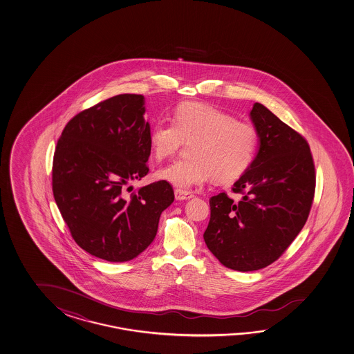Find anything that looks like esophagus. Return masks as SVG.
<instances>
[{"instance_id": "obj_1", "label": "esophagus", "mask_w": 354, "mask_h": 354, "mask_svg": "<svg viewBox=\"0 0 354 354\" xmlns=\"http://www.w3.org/2000/svg\"><path fill=\"white\" fill-rule=\"evenodd\" d=\"M193 196V194L185 192V190H180V189L175 190V199L176 201H187V199H192Z\"/></svg>"}]
</instances>
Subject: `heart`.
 <instances>
[{
    "label": "heart",
    "instance_id": "b5f03b06",
    "mask_svg": "<svg viewBox=\"0 0 354 354\" xmlns=\"http://www.w3.org/2000/svg\"><path fill=\"white\" fill-rule=\"evenodd\" d=\"M184 139H193L187 147L190 158L173 161L156 174L180 190L201 185L212 176L221 181L238 178L253 161L258 147V133L252 125L201 102L181 104L174 121L159 119L149 133L156 160L175 153Z\"/></svg>",
    "mask_w": 354,
    "mask_h": 354
}]
</instances>
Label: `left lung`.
Here are the masks:
<instances>
[{
	"mask_svg": "<svg viewBox=\"0 0 354 354\" xmlns=\"http://www.w3.org/2000/svg\"><path fill=\"white\" fill-rule=\"evenodd\" d=\"M250 120L259 138L252 164L234 183L239 201L210 198L207 249L238 272L266 268L286 252L304 227L313 203L315 170L307 140L255 102Z\"/></svg>",
	"mask_w": 354,
	"mask_h": 354,
	"instance_id": "left-lung-1",
	"label": "left lung"
}]
</instances>
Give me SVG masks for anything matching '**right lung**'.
Segmentation results:
<instances>
[{"label": "right lung", "mask_w": 354, "mask_h": 354, "mask_svg": "<svg viewBox=\"0 0 354 354\" xmlns=\"http://www.w3.org/2000/svg\"><path fill=\"white\" fill-rule=\"evenodd\" d=\"M142 95L122 93L67 122L55 150L53 192L79 247L104 261H131L158 232L174 190L160 180L127 196L149 173L150 124Z\"/></svg>", "instance_id": "right-lung-1"}]
</instances>
